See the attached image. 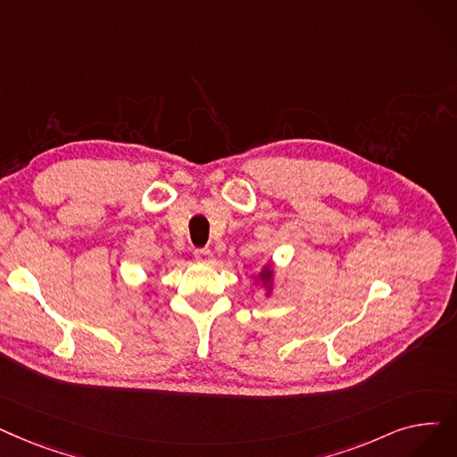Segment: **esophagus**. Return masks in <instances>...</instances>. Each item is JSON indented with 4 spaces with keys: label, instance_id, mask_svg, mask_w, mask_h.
<instances>
[{
    "label": "esophagus",
    "instance_id": "esophagus-1",
    "mask_svg": "<svg viewBox=\"0 0 457 457\" xmlns=\"http://www.w3.org/2000/svg\"><path fill=\"white\" fill-rule=\"evenodd\" d=\"M194 257L200 263H209L212 260V253H211L209 248H195L194 250Z\"/></svg>",
    "mask_w": 457,
    "mask_h": 457
}]
</instances>
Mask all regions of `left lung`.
<instances>
[{
	"mask_svg": "<svg viewBox=\"0 0 457 457\" xmlns=\"http://www.w3.org/2000/svg\"><path fill=\"white\" fill-rule=\"evenodd\" d=\"M270 276V272L269 270H265V274H263V278H269Z\"/></svg>",
	"mask_w": 457,
	"mask_h": 457,
	"instance_id": "left-lung-1",
	"label": "left lung"
}]
</instances>
